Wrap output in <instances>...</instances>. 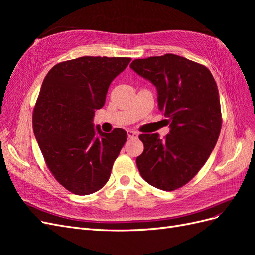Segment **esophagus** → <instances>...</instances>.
Instances as JSON below:
<instances>
[{
    "instance_id": "34e87169",
    "label": "esophagus",
    "mask_w": 255,
    "mask_h": 255,
    "mask_svg": "<svg viewBox=\"0 0 255 255\" xmlns=\"http://www.w3.org/2000/svg\"><path fill=\"white\" fill-rule=\"evenodd\" d=\"M128 138H137L138 134L136 132H134V130H128Z\"/></svg>"
}]
</instances>
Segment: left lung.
<instances>
[{"label":"left lung","mask_w":255,"mask_h":255,"mask_svg":"<svg viewBox=\"0 0 255 255\" xmlns=\"http://www.w3.org/2000/svg\"><path fill=\"white\" fill-rule=\"evenodd\" d=\"M129 67L156 87L158 110L170 127L165 139L139 136L144 149L136 158L138 170L158 189L180 188L203 167L218 140L217 84L206 67L174 54L135 59Z\"/></svg>","instance_id":"obj_1"}]
</instances>
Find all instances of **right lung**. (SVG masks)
<instances>
[{
	"instance_id": "add662e5",
	"label": "right lung",
	"mask_w": 255,
	"mask_h": 255,
	"mask_svg": "<svg viewBox=\"0 0 255 255\" xmlns=\"http://www.w3.org/2000/svg\"><path fill=\"white\" fill-rule=\"evenodd\" d=\"M128 57L83 56L54 66L45 76L33 112V129L57 182L75 195L101 189L128 139L125 129L103 133L94 126L113 80Z\"/></svg>"
}]
</instances>
